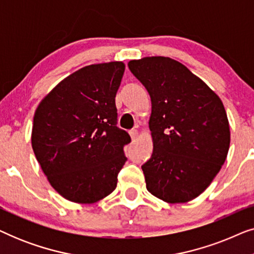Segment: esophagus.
I'll return each instance as SVG.
<instances>
[{"label":"esophagus","mask_w":254,"mask_h":254,"mask_svg":"<svg viewBox=\"0 0 254 254\" xmlns=\"http://www.w3.org/2000/svg\"><path fill=\"white\" fill-rule=\"evenodd\" d=\"M129 135H130L131 140H135V138L137 137L138 133H137V130H136V129H131V130H129Z\"/></svg>","instance_id":"34e87169"}]
</instances>
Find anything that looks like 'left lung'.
Returning a JSON list of instances; mask_svg holds the SVG:
<instances>
[{"label": "left lung", "mask_w": 254, "mask_h": 254, "mask_svg": "<svg viewBox=\"0 0 254 254\" xmlns=\"http://www.w3.org/2000/svg\"><path fill=\"white\" fill-rule=\"evenodd\" d=\"M151 99L154 150L142 165L147 190L169 203L199 196L220 172L230 127L216 93L180 62L147 57L128 62Z\"/></svg>", "instance_id": "1"}]
</instances>
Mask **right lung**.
Listing matches in <instances>:
<instances>
[{
    "label": "right lung",
    "instance_id": "obj_1",
    "mask_svg": "<svg viewBox=\"0 0 254 254\" xmlns=\"http://www.w3.org/2000/svg\"><path fill=\"white\" fill-rule=\"evenodd\" d=\"M121 61L72 72L38 105L31 143L51 186L71 202L95 203L116 190L127 131L117 127Z\"/></svg>",
    "mask_w": 254,
    "mask_h": 254
}]
</instances>
